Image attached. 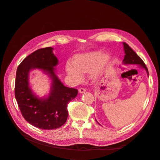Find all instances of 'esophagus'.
<instances>
[{
    "label": "esophagus",
    "instance_id": "obj_1",
    "mask_svg": "<svg viewBox=\"0 0 160 160\" xmlns=\"http://www.w3.org/2000/svg\"><path fill=\"white\" fill-rule=\"evenodd\" d=\"M87 90L85 89V88H81L79 89V92L80 93H85V92Z\"/></svg>",
    "mask_w": 160,
    "mask_h": 160
}]
</instances>
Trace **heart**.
Returning <instances> with one entry per match:
<instances>
[{"mask_svg": "<svg viewBox=\"0 0 160 160\" xmlns=\"http://www.w3.org/2000/svg\"><path fill=\"white\" fill-rule=\"evenodd\" d=\"M109 61L108 55H102L101 51H92L84 55L75 57V63L68 61L67 63V71L76 82H80L83 79V74L88 73L93 71L98 64L94 75H98L104 65Z\"/></svg>", "mask_w": 160, "mask_h": 160, "instance_id": "obj_1", "label": "heart"}]
</instances>
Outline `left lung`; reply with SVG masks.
<instances>
[{
  "mask_svg": "<svg viewBox=\"0 0 160 160\" xmlns=\"http://www.w3.org/2000/svg\"><path fill=\"white\" fill-rule=\"evenodd\" d=\"M123 44L124 51H125V56H124V59L123 60V63L125 64V65H131V64L139 65H140V67H142V68H143V69L146 70V71L148 72V75H149L148 69L147 68L146 64H145L144 62L143 61V60L136 54V52H135L132 49V48H131L127 44V43H125V42H123ZM96 122H97V121H96Z\"/></svg>",
  "mask_w": 160,
  "mask_h": 160,
  "instance_id": "1",
  "label": "left lung"
}]
</instances>
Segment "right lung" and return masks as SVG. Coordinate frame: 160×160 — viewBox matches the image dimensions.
I'll return each instance as SVG.
<instances>
[{"instance_id": "obj_1", "label": "right lung", "mask_w": 160, "mask_h": 160, "mask_svg": "<svg viewBox=\"0 0 160 160\" xmlns=\"http://www.w3.org/2000/svg\"><path fill=\"white\" fill-rule=\"evenodd\" d=\"M52 47L34 51L18 66L14 95L23 118L34 127L55 129L62 126L68 117L67 104L75 99L78 90L64 86L55 73L53 67L58 59ZM33 68H41L49 74L53 80L51 93L45 99L34 95L28 87V73Z\"/></svg>"}]
</instances>
